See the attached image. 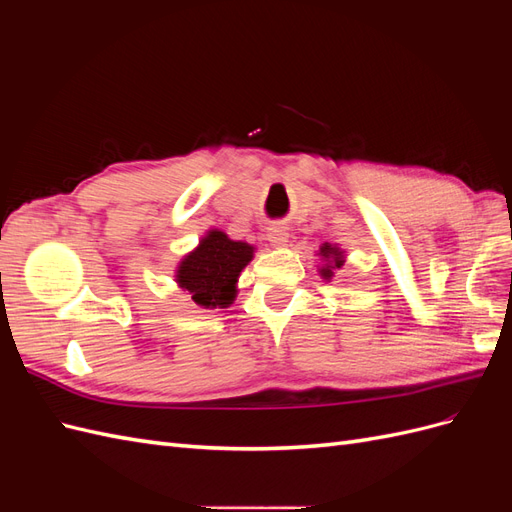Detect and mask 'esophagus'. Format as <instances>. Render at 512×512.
I'll return each mask as SVG.
<instances>
[{
  "mask_svg": "<svg viewBox=\"0 0 512 512\" xmlns=\"http://www.w3.org/2000/svg\"><path fill=\"white\" fill-rule=\"evenodd\" d=\"M267 232H269L267 239L271 241V245L282 247V245H286V243H288V228H286V226L275 224V226H271Z\"/></svg>",
  "mask_w": 512,
  "mask_h": 512,
  "instance_id": "esophagus-1",
  "label": "esophagus"
}]
</instances>
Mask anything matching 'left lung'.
<instances>
[{"mask_svg":"<svg viewBox=\"0 0 512 512\" xmlns=\"http://www.w3.org/2000/svg\"><path fill=\"white\" fill-rule=\"evenodd\" d=\"M320 256L327 260L324 265L320 267V275L324 277V280H331L335 269H342L344 267V252L339 250L337 245H331V243H324L320 247Z\"/></svg>","mask_w":512,"mask_h":512,"instance_id":"obj_1","label":"left lung"}]
</instances>
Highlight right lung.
<instances>
[{
  "instance_id": "obj_1",
  "label": "right lung",
  "mask_w": 512,
  "mask_h": 512,
  "mask_svg": "<svg viewBox=\"0 0 512 512\" xmlns=\"http://www.w3.org/2000/svg\"><path fill=\"white\" fill-rule=\"evenodd\" d=\"M252 258L250 243L232 241L222 230H209L196 250L181 258L177 284L200 307H228L237 297L239 275Z\"/></svg>"
}]
</instances>
